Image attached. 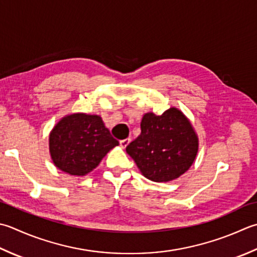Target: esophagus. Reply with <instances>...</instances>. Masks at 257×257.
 I'll use <instances>...</instances> for the list:
<instances>
[{
    "instance_id": "34e87169",
    "label": "esophagus",
    "mask_w": 257,
    "mask_h": 257,
    "mask_svg": "<svg viewBox=\"0 0 257 257\" xmlns=\"http://www.w3.org/2000/svg\"><path fill=\"white\" fill-rule=\"evenodd\" d=\"M130 143V139H123V140H120V147L121 148H125Z\"/></svg>"
}]
</instances>
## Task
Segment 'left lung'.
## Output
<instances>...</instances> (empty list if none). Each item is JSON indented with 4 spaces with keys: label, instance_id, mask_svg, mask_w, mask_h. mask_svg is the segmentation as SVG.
Masks as SVG:
<instances>
[{
    "label": "left lung",
    "instance_id": "left-lung-1",
    "mask_svg": "<svg viewBox=\"0 0 257 257\" xmlns=\"http://www.w3.org/2000/svg\"><path fill=\"white\" fill-rule=\"evenodd\" d=\"M140 127L142 134L125 152L146 178L167 183L187 172L198 153V136L179 109L172 107L162 115L145 113Z\"/></svg>",
    "mask_w": 257,
    "mask_h": 257
}]
</instances>
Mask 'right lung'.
<instances>
[{
  "label": "right lung",
  "mask_w": 257,
  "mask_h": 257,
  "mask_svg": "<svg viewBox=\"0 0 257 257\" xmlns=\"http://www.w3.org/2000/svg\"><path fill=\"white\" fill-rule=\"evenodd\" d=\"M118 145L98 114L64 115L49 135V150L54 166L77 177L91 173Z\"/></svg>",
  "instance_id": "right-lung-1"
}]
</instances>
